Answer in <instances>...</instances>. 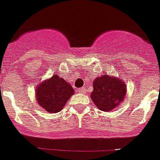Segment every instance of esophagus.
<instances>
[{"label":"esophagus","mask_w":160,"mask_h":160,"mask_svg":"<svg viewBox=\"0 0 160 160\" xmlns=\"http://www.w3.org/2000/svg\"><path fill=\"white\" fill-rule=\"evenodd\" d=\"M77 92L80 94H85L86 93V89H85L84 88H81L77 89Z\"/></svg>","instance_id":"obj_1"}]
</instances>
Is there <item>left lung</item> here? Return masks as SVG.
<instances>
[{
	"mask_svg": "<svg viewBox=\"0 0 160 160\" xmlns=\"http://www.w3.org/2000/svg\"><path fill=\"white\" fill-rule=\"evenodd\" d=\"M126 94V85L122 80L109 75L97 77L93 81L92 102L102 111L114 110L122 102Z\"/></svg>",
	"mask_w": 160,
	"mask_h": 160,
	"instance_id": "8db88e82",
	"label": "left lung"
}]
</instances>
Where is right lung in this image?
Returning <instances> with one entry per match:
<instances>
[{
  "label": "right lung",
  "instance_id": "obj_1",
  "mask_svg": "<svg viewBox=\"0 0 160 160\" xmlns=\"http://www.w3.org/2000/svg\"><path fill=\"white\" fill-rule=\"evenodd\" d=\"M35 92L38 105L50 113L61 111L74 94L71 85L57 74L38 84Z\"/></svg>",
  "mask_w": 160,
  "mask_h": 160
}]
</instances>
